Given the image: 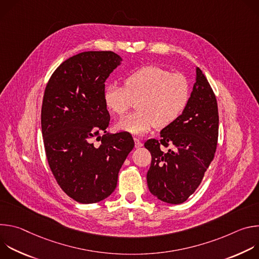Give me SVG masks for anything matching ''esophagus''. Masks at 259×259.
<instances>
[{"label":"esophagus","mask_w":259,"mask_h":259,"mask_svg":"<svg viewBox=\"0 0 259 259\" xmlns=\"http://www.w3.org/2000/svg\"><path fill=\"white\" fill-rule=\"evenodd\" d=\"M134 142H135V147H141L143 145V143L137 137H134Z\"/></svg>","instance_id":"obj_1"}]
</instances>
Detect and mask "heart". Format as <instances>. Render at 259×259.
<instances>
[{"label":"heart","instance_id":"obj_1","mask_svg":"<svg viewBox=\"0 0 259 259\" xmlns=\"http://www.w3.org/2000/svg\"><path fill=\"white\" fill-rule=\"evenodd\" d=\"M191 85L181 73L155 65L143 66L125 78L124 87L112 84L103 91V101L110 112L123 116L136 101L137 110L116 123L115 129L143 135L155 126L174 123L187 108Z\"/></svg>","mask_w":259,"mask_h":259}]
</instances>
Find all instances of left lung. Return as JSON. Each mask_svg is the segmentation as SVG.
<instances>
[{
    "label": "left lung",
    "mask_w": 259,
    "mask_h": 259,
    "mask_svg": "<svg viewBox=\"0 0 259 259\" xmlns=\"http://www.w3.org/2000/svg\"><path fill=\"white\" fill-rule=\"evenodd\" d=\"M218 107L204 73L196 67V82L182 115L160 132L161 140L149 139L152 154L146 180L152 195L169 204H181L195 193L212 162L218 139ZM173 150L164 153L161 145Z\"/></svg>",
    "instance_id": "left-lung-1"
}]
</instances>
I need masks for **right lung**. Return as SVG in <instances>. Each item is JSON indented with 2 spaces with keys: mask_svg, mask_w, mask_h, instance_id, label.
I'll return each mask as SVG.
<instances>
[{
  "mask_svg": "<svg viewBox=\"0 0 259 259\" xmlns=\"http://www.w3.org/2000/svg\"><path fill=\"white\" fill-rule=\"evenodd\" d=\"M123 61L112 51H87L63 61L44 93L41 124L50 169L71 199L100 202L113 194L119 171L134 147L127 132L106 133L104 83ZM106 134L101 138L99 131ZM101 140L95 147L93 139Z\"/></svg>",
  "mask_w": 259,
  "mask_h": 259,
  "instance_id": "add662e5",
  "label": "right lung"
}]
</instances>
